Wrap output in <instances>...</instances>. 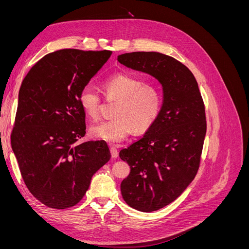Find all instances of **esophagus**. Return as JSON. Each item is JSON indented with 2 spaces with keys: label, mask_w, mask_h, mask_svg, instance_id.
Returning <instances> with one entry per match:
<instances>
[{
  "label": "esophagus",
  "mask_w": 249,
  "mask_h": 249,
  "mask_svg": "<svg viewBox=\"0 0 249 249\" xmlns=\"http://www.w3.org/2000/svg\"><path fill=\"white\" fill-rule=\"evenodd\" d=\"M110 152H111V156L114 158V159H116V158L118 157V150H117V148H116V146H113V145H111V147H110Z\"/></svg>",
  "instance_id": "34e87169"
}]
</instances>
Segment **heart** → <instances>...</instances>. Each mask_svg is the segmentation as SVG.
<instances>
[{
    "instance_id": "obj_1",
    "label": "heart",
    "mask_w": 249,
    "mask_h": 249,
    "mask_svg": "<svg viewBox=\"0 0 249 249\" xmlns=\"http://www.w3.org/2000/svg\"><path fill=\"white\" fill-rule=\"evenodd\" d=\"M102 87L107 99L117 103L112 113L114 117L90 127L92 137L117 143L131 132H147L159 118L163 94L156 85L146 84L144 80L131 74L115 73L105 79ZM79 103L88 117H99L101 95L93 86L86 85L82 88Z\"/></svg>"
}]
</instances>
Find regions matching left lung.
Here are the masks:
<instances>
[{"label":"left lung","mask_w":249,"mask_h":249,"mask_svg":"<svg viewBox=\"0 0 249 249\" xmlns=\"http://www.w3.org/2000/svg\"><path fill=\"white\" fill-rule=\"evenodd\" d=\"M118 62L149 73L163 87L156 124L119 152L130 175L120 184L130 207L153 212L176 200L196 176L207 132L205 104L196 79L186 65L157 52L119 55Z\"/></svg>","instance_id":"1"}]
</instances>
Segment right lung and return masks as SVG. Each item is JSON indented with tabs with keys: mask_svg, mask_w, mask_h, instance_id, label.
<instances>
[{
	"mask_svg": "<svg viewBox=\"0 0 249 249\" xmlns=\"http://www.w3.org/2000/svg\"><path fill=\"white\" fill-rule=\"evenodd\" d=\"M111 54L59 50L37 61L22 80L11 146L29 191L49 208L77 205L110 160L104 140L76 142L86 134L79 94Z\"/></svg>",
	"mask_w": 249,
	"mask_h": 249,
	"instance_id": "1",
	"label": "right lung"
}]
</instances>
